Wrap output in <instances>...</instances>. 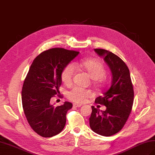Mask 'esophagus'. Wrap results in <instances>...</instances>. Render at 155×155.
<instances>
[{"mask_svg": "<svg viewBox=\"0 0 155 155\" xmlns=\"http://www.w3.org/2000/svg\"><path fill=\"white\" fill-rule=\"evenodd\" d=\"M82 106L81 104H76V103H74L73 104V107H75V108H79Z\"/></svg>", "mask_w": 155, "mask_h": 155, "instance_id": "obj_1", "label": "esophagus"}]
</instances>
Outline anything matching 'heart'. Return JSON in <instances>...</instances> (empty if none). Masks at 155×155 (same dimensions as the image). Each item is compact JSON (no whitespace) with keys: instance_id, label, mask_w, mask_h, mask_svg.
Masks as SVG:
<instances>
[{"instance_id":"1","label":"heart","mask_w":155,"mask_h":155,"mask_svg":"<svg viewBox=\"0 0 155 155\" xmlns=\"http://www.w3.org/2000/svg\"><path fill=\"white\" fill-rule=\"evenodd\" d=\"M76 64L80 65L85 71L88 72L90 77L93 78V83L94 87L102 88L104 87L105 81L104 77L106 75V69L101 61L94 58L85 59L80 61ZM75 72L74 65L69 63L66 65L61 72V79L65 84H69L72 83ZM92 93L90 90L75 87L67 93V97L69 100L76 103H83L87 98L92 97Z\"/></svg>"}]
</instances>
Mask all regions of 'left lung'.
Wrapping results in <instances>:
<instances>
[{"label":"left lung","instance_id":"8db88e82","mask_svg":"<svg viewBox=\"0 0 155 155\" xmlns=\"http://www.w3.org/2000/svg\"><path fill=\"white\" fill-rule=\"evenodd\" d=\"M94 51L103 57L113 74L110 87L95 99V103L104 105L106 110H100L92 106L89 118L91 129L104 137H110L119 132L126 124L132 110L134 90L129 69L125 62L113 52L102 48Z\"/></svg>","mask_w":155,"mask_h":155}]
</instances>
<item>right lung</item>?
Wrapping results in <instances>:
<instances>
[{
	"mask_svg": "<svg viewBox=\"0 0 155 155\" xmlns=\"http://www.w3.org/2000/svg\"><path fill=\"white\" fill-rule=\"evenodd\" d=\"M78 53L63 48L42 52L32 62L25 78L21 94L23 110L32 130L42 137L57 135L65 126L66 114L72 104L65 102L55 107L50 101L60 93L62 70Z\"/></svg>",
	"mask_w": 155,
	"mask_h": 155,
	"instance_id": "obj_1",
	"label": "right lung"
}]
</instances>
